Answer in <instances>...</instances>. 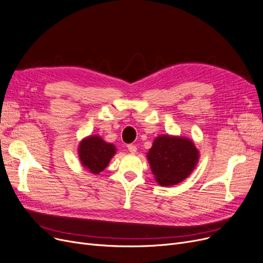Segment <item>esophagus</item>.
<instances>
[{"instance_id":"34e87169","label":"esophagus","mask_w":263,"mask_h":263,"mask_svg":"<svg viewBox=\"0 0 263 263\" xmlns=\"http://www.w3.org/2000/svg\"><path fill=\"white\" fill-rule=\"evenodd\" d=\"M127 149H128L130 154H135L137 151V147L135 145H128V146H127Z\"/></svg>"}]
</instances>
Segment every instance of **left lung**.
<instances>
[{"instance_id":"1","label":"left lung","mask_w":263,"mask_h":263,"mask_svg":"<svg viewBox=\"0 0 263 263\" xmlns=\"http://www.w3.org/2000/svg\"><path fill=\"white\" fill-rule=\"evenodd\" d=\"M147 159L158 184L172 186L191 176L200 159V151L190 138L160 135L155 138Z\"/></svg>"}]
</instances>
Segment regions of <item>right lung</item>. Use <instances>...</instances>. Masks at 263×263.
I'll list each match as a JSON object with an SVG mask.
<instances>
[{"label": "right lung", "mask_w": 263, "mask_h": 263, "mask_svg": "<svg viewBox=\"0 0 263 263\" xmlns=\"http://www.w3.org/2000/svg\"><path fill=\"white\" fill-rule=\"evenodd\" d=\"M115 154L116 147L99 135L84 137L78 146V156L82 166L93 174L104 170Z\"/></svg>", "instance_id": "add662e5"}]
</instances>
